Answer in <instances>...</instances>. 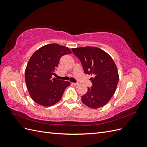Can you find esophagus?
I'll return each mask as SVG.
<instances>
[{
  "mask_svg": "<svg viewBox=\"0 0 147 147\" xmlns=\"http://www.w3.org/2000/svg\"><path fill=\"white\" fill-rule=\"evenodd\" d=\"M74 86H77V85H78L79 84V83H72Z\"/></svg>",
  "mask_w": 147,
  "mask_h": 147,
  "instance_id": "1",
  "label": "esophagus"
}]
</instances>
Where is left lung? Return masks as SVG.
<instances>
[{
    "label": "left lung",
    "mask_w": 147,
    "mask_h": 147,
    "mask_svg": "<svg viewBox=\"0 0 147 147\" xmlns=\"http://www.w3.org/2000/svg\"><path fill=\"white\" fill-rule=\"evenodd\" d=\"M82 64L86 74L91 78V88L82 97V101L91 109H98L108 103L115 94L119 80L117 65L107 53L94 47L72 49Z\"/></svg>",
    "instance_id": "8db88e82"
}]
</instances>
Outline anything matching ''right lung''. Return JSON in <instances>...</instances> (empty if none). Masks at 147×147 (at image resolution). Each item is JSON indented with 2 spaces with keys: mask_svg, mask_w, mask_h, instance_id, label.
I'll return each instance as SVG.
<instances>
[{
  "mask_svg": "<svg viewBox=\"0 0 147 147\" xmlns=\"http://www.w3.org/2000/svg\"><path fill=\"white\" fill-rule=\"evenodd\" d=\"M72 53L70 49L57 43L48 44L35 51L25 70V80L29 94L37 104L52 106L63 97L70 83L53 78L61 56Z\"/></svg>",
  "mask_w": 147,
  "mask_h": 147,
  "instance_id": "obj_1",
  "label": "right lung"
}]
</instances>
